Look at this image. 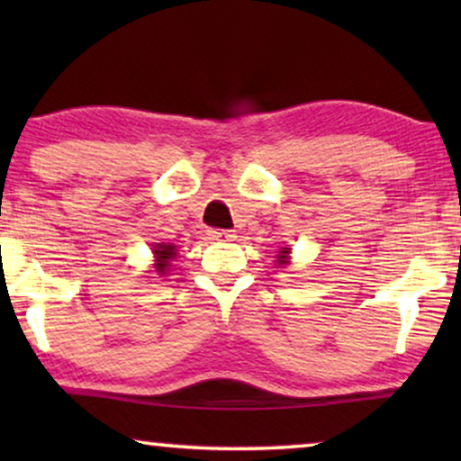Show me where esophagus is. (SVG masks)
I'll list each match as a JSON object with an SVG mask.
<instances>
[{"label":"esophagus","mask_w":461,"mask_h":461,"mask_svg":"<svg viewBox=\"0 0 461 461\" xmlns=\"http://www.w3.org/2000/svg\"><path fill=\"white\" fill-rule=\"evenodd\" d=\"M207 235H210V239H213V241H235V239H237L235 230H226V229L210 230Z\"/></svg>","instance_id":"obj_1"}]
</instances>
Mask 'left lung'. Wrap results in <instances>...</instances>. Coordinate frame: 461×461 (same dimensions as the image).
I'll return each mask as SVG.
<instances>
[{
    "mask_svg": "<svg viewBox=\"0 0 461 461\" xmlns=\"http://www.w3.org/2000/svg\"><path fill=\"white\" fill-rule=\"evenodd\" d=\"M287 254H289V248H283V249L279 251V256H276V258H279V260H281V264H283V262H285V258H287Z\"/></svg>",
    "mask_w": 461,
    "mask_h": 461,
    "instance_id": "1",
    "label": "left lung"
}]
</instances>
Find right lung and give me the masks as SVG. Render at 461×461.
<instances>
[{"mask_svg": "<svg viewBox=\"0 0 461 461\" xmlns=\"http://www.w3.org/2000/svg\"><path fill=\"white\" fill-rule=\"evenodd\" d=\"M155 256H157V268H159V273H166L167 268V260H172L176 256V248L174 245H166V243H157L155 245Z\"/></svg>", "mask_w": 461, "mask_h": 461, "instance_id": "1", "label": "right lung"}]
</instances>
